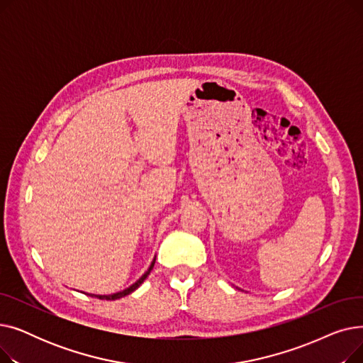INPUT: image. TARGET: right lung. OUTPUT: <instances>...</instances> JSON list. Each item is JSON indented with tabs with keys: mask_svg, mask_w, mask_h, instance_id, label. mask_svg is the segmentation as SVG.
Listing matches in <instances>:
<instances>
[{
	"mask_svg": "<svg viewBox=\"0 0 363 363\" xmlns=\"http://www.w3.org/2000/svg\"><path fill=\"white\" fill-rule=\"evenodd\" d=\"M155 263H156V257L152 259V262H151V264H150V268L145 271V274L137 281V282H133L130 287H128V289H125V290H122V291H118V293H113V294H88V296H91V297H97V298H100V300H118V298H122V297H125V296H128V294H130V293H133L135 291L140 285L144 282V279L150 275V272H151V269H152V266H155Z\"/></svg>",
	"mask_w": 363,
	"mask_h": 363,
	"instance_id": "1",
	"label": "right lung"
}]
</instances>
